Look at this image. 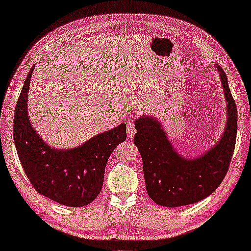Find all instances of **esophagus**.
I'll return each instance as SVG.
<instances>
[{
	"instance_id": "34e87169",
	"label": "esophagus",
	"mask_w": 251,
	"mask_h": 251,
	"mask_svg": "<svg viewBox=\"0 0 251 251\" xmlns=\"http://www.w3.org/2000/svg\"><path fill=\"white\" fill-rule=\"evenodd\" d=\"M135 127L133 122H129V124H126V133H127V138L132 139L135 134Z\"/></svg>"
}]
</instances>
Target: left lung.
Here are the masks:
<instances>
[{"instance_id": "8db88e82", "label": "left lung", "mask_w": 251, "mask_h": 251, "mask_svg": "<svg viewBox=\"0 0 251 251\" xmlns=\"http://www.w3.org/2000/svg\"><path fill=\"white\" fill-rule=\"evenodd\" d=\"M215 69L226 99L227 120L219 142L202 155L187 158L179 154L157 118L146 115L134 122L133 142L142 156L146 191L156 204L177 207L199 202L216 190L227 173L237 135V109L227 76L219 65Z\"/></svg>"}]
</instances>
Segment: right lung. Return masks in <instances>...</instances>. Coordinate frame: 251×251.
Returning <instances> with one entry per match:
<instances>
[{
	"label": "right lung",
	"mask_w": 251,
	"mask_h": 251,
	"mask_svg": "<svg viewBox=\"0 0 251 251\" xmlns=\"http://www.w3.org/2000/svg\"><path fill=\"white\" fill-rule=\"evenodd\" d=\"M35 65L24 83L14 113L13 134L18 157L32 187L59 204L79 207L96 199L101 190L107 160L126 139L121 124L70 150L48 145L32 127L27 98Z\"/></svg>",
	"instance_id": "obj_1"
}]
</instances>
